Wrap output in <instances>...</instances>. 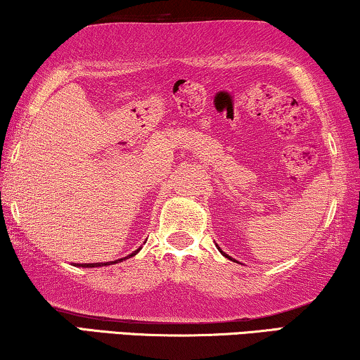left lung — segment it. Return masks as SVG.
<instances>
[{
  "label": "left lung",
  "instance_id": "1",
  "mask_svg": "<svg viewBox=\"0 0 360 360\" xmlns=\"http://www.w3.org/2000/svg\"><path fill=\"white\" fill-rule=\"evenodd\" d=\"M218 249H219V248H218ZM219 252H223V250H221V249H219ZM223 255H224V257H228V259H231V257H229V255H226L224 252H223Z\"/></svg>",
  "mask_w": 360,
  "mask_h": 360
}]
</instances>
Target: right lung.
I'll return each instance as SVG.
<instances>
[{
    "mask_svg": "<svg viewBox=\"0 0 360 360\" xmlns=\"http://www.w3.org/2000/svg\"><path fill=\"white\" fill-rule=\"evenodd\" d=\"M137 250H139V249H137ZM137 250H136V252H137ZM136 252H132L131 257H132V255H136ZM121 260L122 259H120V262H121ZM116 262H117V260H115V262H111V264H116ZM100 265H110V262H108V264H85V267H100Z\"/></svg>",
    "mask_w": 360,
    "mask_h": 360,
    "instance_id": "obj_1",
    "label": "right lung"
}]
</instances>
